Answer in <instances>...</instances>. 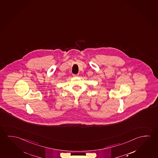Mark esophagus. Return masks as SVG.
Here are the masks:
<instances>
[{"label": "esophagus", "mask_w": 158, "mask_h": 158, "mask_svg": "<svg viewBox=\"0 0 158 158\" xmlns=\"http://www.w3.org/2000/svg\"><path fill=\"white\" fill-rule=\"evenodd\" d=\"M79 74H73V77H78Z\"/></svg>", "instance_id": "esophagus-1"}]
</instances>
